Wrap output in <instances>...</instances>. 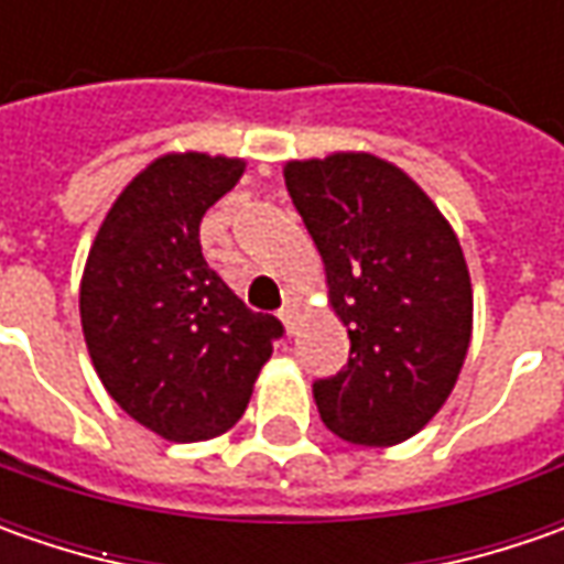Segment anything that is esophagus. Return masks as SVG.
Returning <instances> with one entry per match:
<instances>
[{
	"label": "esophagus",
	"instance_id": "34e87169",
	"mask_svg": "<svg viewBox=\"0 0 564 564\" xmlns=\"http://www.w3.org/2000/svg\"><path fill=\"white\" fill-rule=\"evenodd\" d=\"M282 323H285V329H289V333H294V326H297V307H294V304H289V307H285V311H282Z\"/></svg>",
	"mask_w": 564,
	"mask_h": 564
}]
</instances>
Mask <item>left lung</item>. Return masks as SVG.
<instances>
[{
	"label": "left lung",
	"mask_w": 564,
	"mask_h": 564,
	"mask_svg": "<svg viewBox=\"0 0 564 564\" xmlns=\"http://www.w3.org/2000/svg\"><path fill=\"white\" fill-rule=\"evenodd\" d=\"M282 172L351 338L348 367L314 382L316 411L345 443H404L452 395L470 345L458 235L408 172L373 153L292 160Z\"/></svg>",
	"instance_id": "8db88e82"
}]
</instances>
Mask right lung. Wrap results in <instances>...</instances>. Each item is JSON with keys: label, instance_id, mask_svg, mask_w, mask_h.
Listing matches in <instances>:
<instances>
[{"label": "right lung", "instance_id": "obj_1", "mask_svg": "<svg viewBox=\"0 0 564 564\" xmlns=\"http://www.w3.org/2000/svg\"><path fill=\"white\" fill-rule=\"evenodd\" d=\"M245 160L163 153L109 206L80 275V329L106 392L169 443L231 430L282 323L206 267L200 219Z\"/></svg>", "mask_w": 564, "mask_h": 564}]
</instances>
